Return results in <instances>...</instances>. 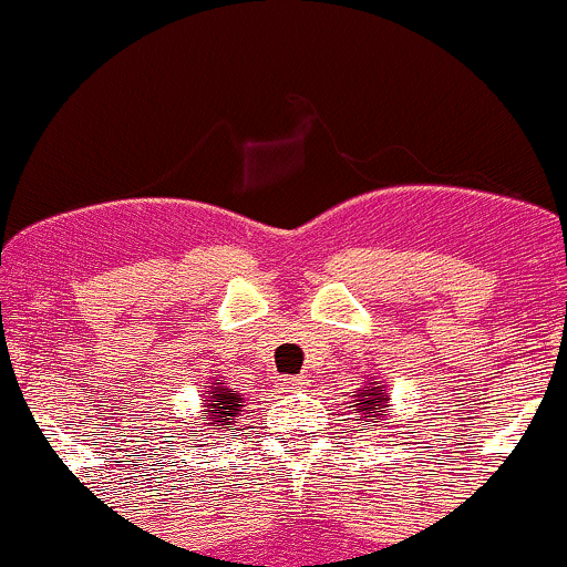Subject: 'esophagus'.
<instances>
[{
  "instance_id": "34e87169",
  "label": "esophagus",
  "mask_w": 567,
  "mask_h": 567,
  "mask_svg": "<svg viewBox=\"0 0 567 567\" xmlns=\"http://www.w3.org/2000/svg\"><path fill=\"white\" fill-rule=\"evenodd\" d=\"M306 383H309L306 375H288V379L279 381V389H282V392H296V389H303Z\"/></svg>"
}]
</instances>
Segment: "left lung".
Instances as JSON below:
<instances>
[{"instance_id":"obj_1","label":"left lung","mask_w":567,"mask_h":567,"mask_svg":"<svg viewBox=\"0 0 567 567\" xmlns=\"http://www.w3.org/2000/svg\"><path fill=\"white\" fill-rule=\"evenodd\" d=\"M354 396V413L362 426L365 424H373V426H383V421H389V394L386 389L379 386V383H368V386H362L360 392L351 394Z\"/></svg>"}]
</instances>
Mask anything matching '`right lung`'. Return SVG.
Here are the masks:
<instances>
[{"instance_id": "add662e5", "label": "right lung", "mask_w": 567, "mask_h": 567, "mask_svg": "<svg viewBox=\"0 0 567 567\" xmlns=\"http://www.w3.org/2000/svg\"><path fill=\"white\" fill-rule=\"evenodd\" d=\"M243 400H245L243 394L231 392V389H226V386H216V383H213L210 392H207L205 400H202L205 415H210V419H205V424H199V419L194 421V424L188 426V437L192 440L199 437L202 442H207V434L213 437L216 432H229V429L239 421ZM234 437H237V434H234ZM197 447H202V445H197Z\"/></svg>"}]
</instances>
